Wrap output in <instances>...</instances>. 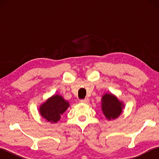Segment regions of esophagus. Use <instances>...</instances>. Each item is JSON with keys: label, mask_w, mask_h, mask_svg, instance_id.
<instances>
[{"label": "esophagus", "mask_w": 159, "mask_h": 159, "mask_svg": "<svg viewBox=\"0 0 159 159\" xmlns=\"http://www.w3.org/2000/svg\"><path fill=\"white\" fill-rule=\"evenodd\" d=\"M89 101H90V99L88 98H85V99H81V100H80V102H83V103H88Z\"/></svg>", "instance_id": "34e87169"}]
</instances>
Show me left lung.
<instances>
[{"instance_id": "left-lung-1", "label": "left lung", "mask_w": 159, "mask_h": 159, "mask_svg": "<svg viewBox=\"0 0 159 159\" xmlns=\"http://www.w3.org/2000/svg\"><path fill=\"white\" fill-rule=\"evenodd\" d=\"M124 107L123 103L112 94H105L102 98V109L107 119H115L119 116Z\"/></svg>"}]
</instances>
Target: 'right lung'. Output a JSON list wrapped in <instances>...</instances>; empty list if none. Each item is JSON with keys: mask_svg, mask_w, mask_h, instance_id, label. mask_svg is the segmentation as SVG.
I'll list each match as a JSON object with an SVG mask.
<instances>
[{"mask_svg": "<svg viewBox=\"0 0 159 159\" xmlns=\"http://www.w3.org/2000/svg\"><path fill=\"white\" fill-rule=\"evenodd\" d=\"M69 107L68 102L64 100L61 96L56 95L43 104L39 110L41 115L48 121L57 123L60 119L61 115L63 114Z\"/></svg>", "mask_w": 159, "mask_h": 159, "instance_id": "1", "label": "right lung"}]
</instances>
